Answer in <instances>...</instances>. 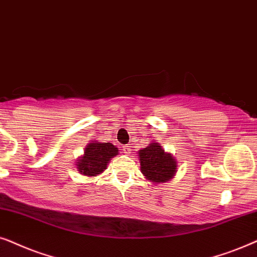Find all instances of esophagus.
<instances>
[{"instance_id":"34e87169","label":"esophagus","mask_w":257,"mask_h":257,"mask_svg":"<svg viewBox=\"0 0 257 257\" xmlns=\"http://www.w3.org/2000/svg\"><path fill=\"white\" fill-rule=\"evenodd\" d=\"M122 148H123V152H124L125 154H131L132 153V146L131 145L123 146Z\"/></svg>"}]
</instances>
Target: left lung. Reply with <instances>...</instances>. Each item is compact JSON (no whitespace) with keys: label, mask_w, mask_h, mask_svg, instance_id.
Returning <instances> with one entry per match:
<instances>
[{"label":"left lung","mask_w":257,"mask_h":257,"mask_svg":"<svg viewBox=\"0 0 257 257\" xmlns=\"http://www.w3.org/2000/svg\"><path fill=\"white\" fill-rule=\"evenodd\" d=\"M139 154L141 172L152 182H167L176 173L175 159L164 152L159 143H152Z\"/></svg>","instance_id":"8db88e82"}]
</instances>
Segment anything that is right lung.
Segmentation results:
<instances>
[{
    "label": "right lung",
    "mask_w": 257,
    "mask_h": 257,
    "mask_svg": "<svg viewBox=\"0 0 257 257\" xmlns=\"http://www.w3.org/2000/svg\"><path fill=\"white\" fill-rule=\"evenodd\" d=\"M118 149L111 143H89L84 150V155L78 160L77 169L85 176H95L107 168V163L111 157L117 155Z\"/></svg>",
    "instance_id": "add662e5"
}]
</instances>
